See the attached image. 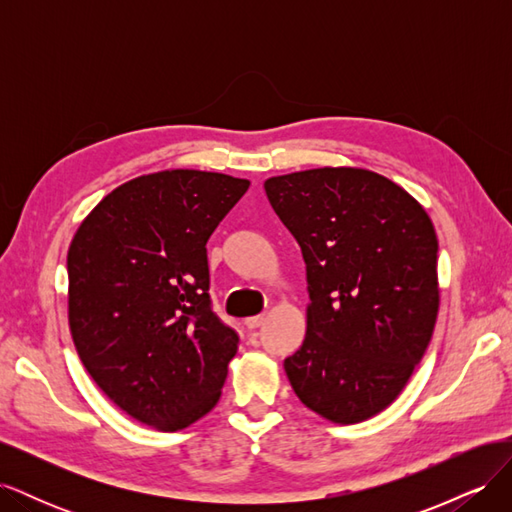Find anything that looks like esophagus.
Listing matches in <instances>:
<instances>
[{
    "mask_svg": "<svg viewBox=\"0 0 512 512\" xmlns=\"http://www.w3.org/2000/svg\"><path fill=\"white\" fill-rule=\"evenodd\" d=\"M262 322H265V314L250 316V318H245V327H247V329H258Z\"/></svg>",
    "mask_w": 512,
    "mask_h": 512,
    "instance_id": "34e87169",
    "label": "esophagus"
}]
</instances>
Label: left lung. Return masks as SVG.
<instances>
[{"label": "left lung", "mask_w": 512, "mask_h": 512, "mask_svg": "<svg viewBox=\"0 0 512 512\" xmlns=\"http://www.w3.org/2000/svg\"><path fill=\"white\" fill-rule=\"evenodd\" d=\"M265 192L307 267V333L286 376L327 421H367L404 391L436 327V228L401 185L365 168L299 170Z\"/></svg>", "instance_id": "obj_1"}]
</instances>
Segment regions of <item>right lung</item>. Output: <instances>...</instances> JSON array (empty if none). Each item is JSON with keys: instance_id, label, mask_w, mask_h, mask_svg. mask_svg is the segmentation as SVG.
<instances>
[{"instance_id": "right-lung-1", "label": "right lung", "mask_w": 512, "mask_h": 512, "mask_svg": "<svg viewBox=\"0 0 512 512\" xmlns=\"http://www.w3.org/2000/svg\"><path fill=\"white\" fill-rule=\"evenodd\" d=\"M250 181L160 170L106 194L68 250V322L102 393L158 431L220 401L239 337L213 314L207 241Z\"/></svg>"}]
</instances>
